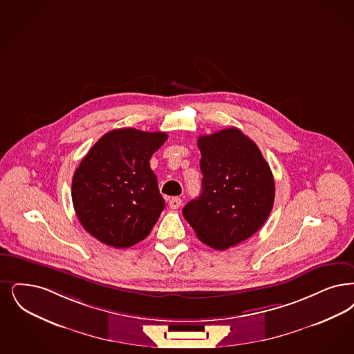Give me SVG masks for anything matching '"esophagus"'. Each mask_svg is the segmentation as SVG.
<instances>
[{
	"mask_svg": "<svg viewBox=\"0 0 354 354\" xmlns=\"http://www.w3.org/2000/svg\"><path fill=\"white\" fill-rule=\"evenodd\" d=\"M169 205H170L171 209H178L180 205H182V198H172L169 201Z\"/></svg>",
	"mask_w": 354,
	"mask_h": 354,
	"instance_id": "obj_1",
	"label": "esophagus"
}]
</instances>
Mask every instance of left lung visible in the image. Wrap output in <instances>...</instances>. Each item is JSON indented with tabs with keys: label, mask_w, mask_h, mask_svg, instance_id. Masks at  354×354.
Here are the masks:
<instances>
[{
	"label": "left lung",
	"mask_w": 354,
	"mask_h": 354,
	"mask_svg": "<svg viewBox=\"0 0 354 354\" xmlns=\"http://www.w3.org/2000/svg\"><path fill=\"white\" fill-rule=\"evenodd\" d=\"M201 194L183 208L198 240L225 250L252 237L274 205L275 184L269 163L240 129L198 137Z\"/></svg>",
	"instance_id": "1"
}]
</instances>
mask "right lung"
Instances as JSON below:
<instances>
[{
	"mask_svg": "<svg viewBox=\"0 0 354 354\" xmlns=\"http://www.w3.org/2000/svg\"><path fill=\"white\" fill-rule=\"evenodd\" d=\"M163 131L133 127L104 134L72 179V203L85 230L117 249L146 239L165 209L150 158L166 142Z\"/></svg>",
	"mask_w": 354,
	"mask_h": 354,
	"instance_id": "1",
	"label": "right lung"
}]
</instances>
